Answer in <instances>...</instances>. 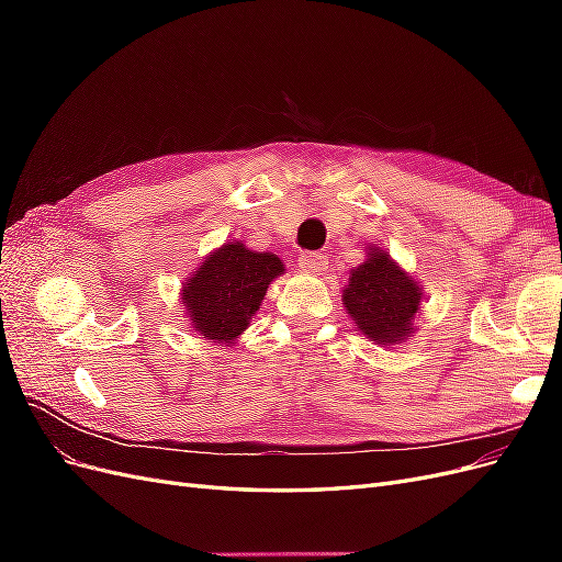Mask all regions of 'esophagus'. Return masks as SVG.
<instances>
[{"label": "esophagus", "instance_id": "1", "mask_svg": "<svg viewBox=\"0 0 562 562\" xmlns=\"http://www.w3.org/2000/svg\"><path fill=\"white\" fill-rule=\"evenodd\" d=\"M297 265L302 271H307V274H321V271L328 267V260H326V255H321V252H302Z\"/></svg>", "mask_w": 562, "mask_h": 562}]
</instances>
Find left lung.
<instances>
[{
    "label": "left lung",
    "mask_w": 562,
    "mask_h": 562,
    "mask_svg": "<svg viewBox=\"0 0 562 562\" xmlns=\"http://www.w3.org/2000/svg\"><path fill=\"white\" fill-rule=\"evenodd\" d=\"M422 285L378 246H368L366 260L351 269L342 304L356 328L375 345H401L417 326Z\"/></svg>",
    "instance_id": "left-lung-1"
}]
</instances>
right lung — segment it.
I'll return each instance as SVG.
<instances>
[{
    "mask_svg": "<svg viewBox=\"0 0 562 562\" xmlns=\"http://www.w3.org/2000/svg\"><path fill=\"white\" fill-rule=\"evenodd\" d=\"M283 271L274 252L250 250L241 241L215 248L182 283L180 304L190 328L217 345H234L258 314L269 283Z\"/></svg>",
    "mask_w": 562,
    "mask_h": 562,
    "instance_id": "add662e5",
    "label": "right lung"
}]
</instances>
